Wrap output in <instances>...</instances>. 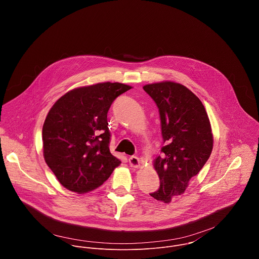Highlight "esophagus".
<instances>
[{"mask_svg": "<svg viewBox=\"0 0 259 259\" xmlns=\"http://www.w3.org/2000/svg\"><path fill=\"white\" fill-rule=\"evenodd\" d=\"M128 163H130V166L133 168L140 167V159L137 156H131L128 158Z\"/></svg>", "mask_w": 259, "mask_h": 259, "instance_id": "1", "label": "esophagus"}]
</instances>
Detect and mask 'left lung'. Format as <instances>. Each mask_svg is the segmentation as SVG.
<instances>
[{"label":"left lung","instance_id":"1","mask_svg":"<svg viewBox=\"0 0 259 259\" xmlns=\"http://www.w3.org/2000/svg\"><path fill=\"white\" fill-rule=\"evenodd\" d=\"M159 108L165 146L155 159L160 187L150 193L166 203L182 194L212 150L210 123L201 101L185 86L161 82L143 87Z\"/></svg>","mask_w":259,"mask_h":259}]
</instances>
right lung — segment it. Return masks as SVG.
Here are the masks:
<instances>
[{
    "mask_svg": "<svg viewBox=\"0 0 259 259\" xmlns=\"http://www.w3.org/2000/svg\"><path fill=\"white\" fill-rule=\"evenodd\" d=\"M131 88L110 82L77 88L51 108L42 127L44 156L69 190L82 193L97 188L120 164L109 150L107 112Z\"/></svg>",
    "mask_w": 259,
    "mask_h": 259,
    "instance_id": "1",
    "label": "right lung"
}]
</instances>
